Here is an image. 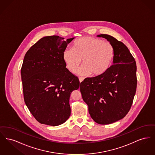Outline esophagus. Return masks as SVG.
I'll return each instance as SVG.
<instances>
[{
	"instance_id": "obj_1",
	"label": "esophagus",
	"mask_w": 155,
	"mask_h": 155,
	"mask_svg": "<svg viewBox=\"0 0 155 155\" xmlns=\"http://www.w3.org/2000/svg\"><path fill=\"white\" fill-rule=\"evenodd\" d=\"M84 78H82V77H80L79 78V80H80V82H82V81H84Z\"/></svg>"
}]
</instances>
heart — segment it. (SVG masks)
<instances>
[{"mask_svg":"<svg viewBox=\"0 0 155 155\" xmlns=\"http://www.w3.org/2000/svg\"><path fill=\"white\" fill-rule=\"evenodd\" d=\"M114 56V48L110 42L90 37L75 40L72 49H66L63 53L67 68L73 73L77 71L82 59L84 65L78 73L84 76L91 73L94 76L104 74L112 66Z\"/></svg>","mask_w":155,"mask_h":155,"instance_id":"obj_1","label":"heart"}]
</instances>
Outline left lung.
Segmentation results:
<instances>
[{
  "label": "left lung",
  "instance_id": "obj_1",
  "mask_svg": "<svg viewBox=\"0 0 155 155\" xmlns=\"http://www.w3.org/2000/svg\"><path fill=\"white\" fill-rule=\"evenodd\" d=\"M97 37L113 45V64L103 75L81 82L80 91L91 118L97 124H109L124 118L130 110L137 89V66L123 42L107 34Z\"/></svg>",
  "mask_w": 155,
  "mask_h": 155
}]
</instances>
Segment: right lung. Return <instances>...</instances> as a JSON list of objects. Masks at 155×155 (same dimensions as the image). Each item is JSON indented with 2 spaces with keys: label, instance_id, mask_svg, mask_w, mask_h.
<instances>
[{
  "label": "right lung",
  "instance_id": "add662e5",
  "mask_svg": "<svg viewBox=\"0 0 155 155\" xmlns=\"http://www.w3.org/2000/svg\"><path fill=\"white\" fill-rule=\"evenodd\" d=\"M74 38L43 37L27 52L21 69L24 102L38 122L57 126L71 114L70 96L80 87L67 68L63 53Z\"/></svg>",
  "mask_w": 155,
  "mask_h": 155
}]
</instances>
